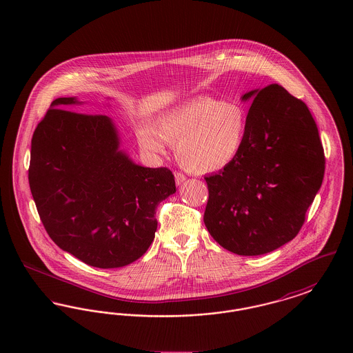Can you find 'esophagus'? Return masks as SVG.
<instances>
[{
  "label": "esophagus",
  "instance_id": "obj_1",
  "mask_svg": "<svg viewBox=\"0 0 353 353\" xmlns=\"http://www.w3.org/2000/svg\"><path fill=\"white\" fill-rule=\"evenodd\" d=\"M174 180H176V185H181L184 183L185 180H186V177H185L184 173L176 172V173H174Z\"/></svg>",
  "mask_w": 353,
  "mask_h": 353
}]
</instances>
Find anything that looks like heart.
I'll return each mask as SVG.
<instances>
[{
  "label": "heart",
  "instance_id": "heart-1",
  "mask_svg": "<svg viewBox=\"0 0 353 353\" xmlns=\"http://www.w3.org/2000/svg\"><path fill=\"white\" fill-rule=\"evenodd\" d=\"M248 115L242 105L212 97H197L161 112L154 130L141 125L140 147L164 153L165 143L176 144V157L186 170L212 173L230 165L243 147Z\"/></svg>",
  "mask_w": 353,
  "mask_h": 353
}]
</instances>
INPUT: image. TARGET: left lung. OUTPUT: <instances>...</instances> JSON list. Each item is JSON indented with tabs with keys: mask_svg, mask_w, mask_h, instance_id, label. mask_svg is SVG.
<instances>
[{
	"mask_svg": "<svg viewBox=\"0 0 353 353\" xmlns=\"http://www.w3.org/2000/svg\"><path fill=\"white\" fill-rule=\"evenodd\" d=\"M252 101L243 147L234 161L205 177L203 222L219 245L262 255L294 239L324 177V151L310 110L282 85L246 92Z\"/></svg>",
	"mask_w": 353,
	"mask_h": 353,
	"instance_id": "obj_1",
	"label": "left lung"
}]
</instances>
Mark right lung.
I'll return each mask as SVG.
<instances>
[{"mask_svg":"<svg viewBox=\"0 0 353 353\" xmlns=\"http://www.w3.org/2000/svg\"><path fill=\"white\" fill-rule=\"evenodd\" d=\"M51 103L32 139L29 184L41 221L65 252L99 269L123 268L148 250L159 203L176 192L168 168H147L120 150L114 120Z\"/></svg>","mask_w":353,"mask_h":353,"instance_id":"1","label":"right lung"}]
</instances>
